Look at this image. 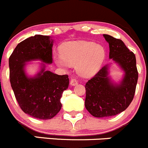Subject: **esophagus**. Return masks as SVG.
<instances>
[{"instance_id":"1","label":"esophagus","mask_w":148,"mask_h":148,"mask_svg":"<svg viewBox=\"0 0 148 148\" xmlns=\"http://www.w3.org/2000/svg\"><path fill=\"white\" fill-rule=\"evenodd\" d=\"M70 84H71V86H76V85L78 84V82H77L76 79H71V81H70Z\"/></svg>"}]
</instances>
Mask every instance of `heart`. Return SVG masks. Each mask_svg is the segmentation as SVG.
<instances>
[{
  "mask_svg": "<svg viewBox=\"0 0 148 148\" xmlns=\"http://www.w3.org/2000/svg\"><path fill=\"white\" fill-rule=\"evenodd\" d=\"M60 52L61 57H54L56 64L63 68L76 65L77 72L84 78L96 75L106 57L103 47L91 41L69 42L61 47Z\"/></svg>",
  "mask_w": 148,
  "mask_h": 148,
  "instance_id": "b5f03b06",
  "label": "heart"
}]
</instances>
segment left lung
<instances>
[{
	"label": "left lung",
	"instance_id": "8db88e82",
	"mask_svg": "<svg viewBox=\"0 0 148 148\" xmlns=\"http://www.w3.org/2000/svg\"><path fill=\"white\" fill-rule=\"evenodd\" d=\"M109 45V59L123 71L119 83L109 76L112 63L105 65L86 82L85 107L96 118L116 116L129 106L134 97L138 73L136 59L122 40L111 35H103Z\"/></svg>",
	"mask_w": 148,
	"mask_h": 148
}]
</instances>
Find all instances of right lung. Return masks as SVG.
Listing matches in <instances>:
<instances>
[{
    "label": "right lung",
    "instance_id": "1",
    "mask_svg": "<svg viewBox=\"0 0 148 148\" xmlns=\"http://www.w3.org/2000/svg\"><path fill=\"white\" fill-rule=\"evenodd\" d=\"M54 40L49 36L35 35L20 42L9 58L10 81L20 107L37 119L54 117L62 108L60 99L69 84L68 75H58L46 70L52 63ZM42 61L40 70L29 76L25 68L32 61Z\"/></svg>",
    "mask_w": 148,
    "mask_h": 148
}]
</instances>
